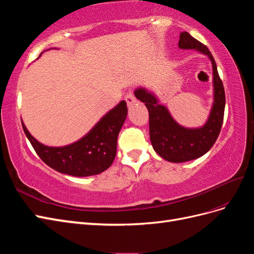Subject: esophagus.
Returning <instances> with one entry per match:
<instances>
[{"mask_svg":"<svg viewBox=\"0 0 254 254\" xmlns=\"http://www.w3.org/2000/svg\"><path fill=\"white\" fill-rule=\"evenodd\" d=\"M125 99H126L127 105H128L129 107H131L133 104H135V103H136V98L134 97V95H133V93H132L131 91H129L128 93L126 94Z\"/></svg>","mask_w":254,"mask_h":254,"instance_id":"obj_1","label":"esophagus"}]
</instances>
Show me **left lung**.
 Returning a JSON list of instances; mask_svg holds the SVG:
<instances>
[{"instance_id": "obj_1", "label": "left lung", "mask_w": 254, "mask_h": 254, "mask_svg": "<svg viewBox=\"0 0 254 254\" xmlns=\"http://www.w3.org/2000/svg\"><path fill=\"white\" fill-rule=\"evenodd\" d=\"M178 47L181 50H195L210 59L213 70V105L204 125L187 128L177 123L158 97L146 88L135 89L134 95L145 103L149 113V135L153 149L168 162L181 163L200 158L216 142L224 121L226 96L217 65L204 44L189 33L180 34Z\"/></svg>"}]
</instances>
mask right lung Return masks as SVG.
Here are the masks:
<instances>
[{"label":"right lung","mask_w":254,"mask_h":254,"mask_svg":"<svg viewBox=\"0 0 254 254\" xmlns=\"http://www.w3.org/2000/svg\"><path fill=\"white\" fill-rule=\"evenodd\" d=\"M127 111L126 102H120L81 139L60 147L47 146L36 140L23 122L22 127L45 164L64 175L89 177L103 173L112 164L117 155L118 135L127 118Z\"/></svg>","instance_id":"add662e5"}]
</instances>
